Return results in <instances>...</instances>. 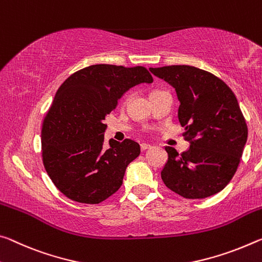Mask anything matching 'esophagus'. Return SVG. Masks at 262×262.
<instances>
[{
  "instance_id": "esophagus-1",
  "label": "esophagus",
  "mask_w": 262,
  "mask_h": 262,
  "mask_svg": "<svg viewBox=\"0 0 262 262\" xmlns=\"http://www.w3.org/2000/svg\"><path fill=\"white\" fill-rule=\"evenodd\" d=\"M151 146H150V144H147V143H142V144H141V150H142V151H146L147 150V149H149V148H150Z\"/></svg>"
}]
</instances>
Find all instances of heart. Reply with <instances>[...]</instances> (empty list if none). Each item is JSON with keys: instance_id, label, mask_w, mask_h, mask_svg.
Returning a JSON list of instances; mask_svg holds the SVG:
<instances>
[{"instance_id": "obj_1", "label": "heart", "mask_w": 262, "mask_h": 262, "mask_svg": "<svg viewBox=\"0 0 262 262\" xmlns=\"http://www.w3.org/2000/svg\"><path fill=\"white\" fill-rule=\"evenodd\" d=\"M154 93H156V91H154V92H151V93H150V95H151V94H154Z\"/></svg>"}]
</instances>
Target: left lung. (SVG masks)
I'll return each instance as SVG.
<instances>
[{
  "label": "left lung",
  "mask_w": 262,
  "mask_h": 262,
  "mask_svg": "<svg viewBox=\"0 0 262 262\" xmlns=\"http://www.w3.org/2000/svg\"><path fill=\"white\" fill-rule=\"evenodd\" d=\"M176 91L178 120L190 143L178 155L165 147L168 161L162 181L173 192L189 199L218 193L230 183L247 141V126L230 87L212 73L189 65L150 68Z\"/></svg>",
  "instance_id": "8db88e82"
}]
</instances>
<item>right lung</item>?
<instances>
[{"label":"right lung","mask_w":262,"mask_h":262,"mask_svg":"<svg viewBox=\"0 0 262 262\" xmlns=\"http://www.w3.org/2000/svg\"><path fill=\"white\" fill-rule=\"evenodd\" d=\"M146 68L98 64L73 73L58 89L41 127V154L48 175L66 197L99 204L122 184L140 146L105 141L106 116L132 87L152 82Z\"/></svg>","instance_id":"1"}]
</instances>
